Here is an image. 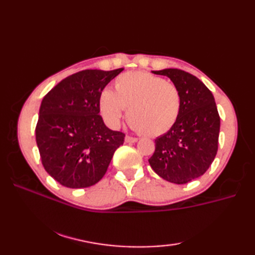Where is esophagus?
<instances>
[{
	"label": "esophagus",
	"instance_id": "esophagus-1",
	"mask_svg": "<svg viewBox=\"0 0 255 255\" xmlns=\"http://www.w3.org/2000/svg\"><path fill=\"white\" fill-rule=\"evenodd\" d=\"M138 139L134 138V137H130V136H126L125 137V142L127 143H133V142H137Z\"/></svg>",
	"mask_w": 255,
	"mask_h": 255
}]
</instances>
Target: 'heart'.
<instances>
[{"instance_id": "heart-1", "label": "heart", "mask_w": 255, "mask_h": 255, "mask_svg": "<svg viewBox=\"0 0 255 255\" xmlns=\"http://www.w3.org/2000/svg\"><path fill=\"white\" fill-rule=\"evenodd\" d=\"M99 107L108 126L117 127L124 110L133 129L144 136L159 137L176 124L182 110V94L175 84L145 71L118 75L114 92L104 89Z\"/></svg>"}]
</instances>
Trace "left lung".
<instances>
[{
  "label": "left lung",
  "mask_w": 255,
  "mask_h": 255,
  "mask_svg": "<svg viewBox=\"0 0 255 255\" xmlns=\"http://www.w3.org/2000/svg\"><path fill=\"white\" fill-rule=\"evenodd\" d=\"M165 75L182 94V110L176 124L155 139L149 159L152 170L163 180L186 184L202 176L218 150L220 117L214 95L202 81L180 69L152 71Z\"/></svg>",
  "instance_id": "1"
}]
</instances>
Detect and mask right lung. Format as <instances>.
Instances as JSON below:
<instances>
[{"label":"right lung","instance_id":"add662e5","mask_svg":"<svg viewBox=\"0 0 255 255\" xmlns=\"http://www.w3.org/2000/svg\"><path fill=\"white\" fill-rule=\"evenodd\" d=\"M123 70H83L63 79L42 100L36 142L45 170L61 185H94L124 143L125 133L111 130L99 115L101 92Z\"/></svg>","mask_w":255,"mask_h":255}]
</instances>
